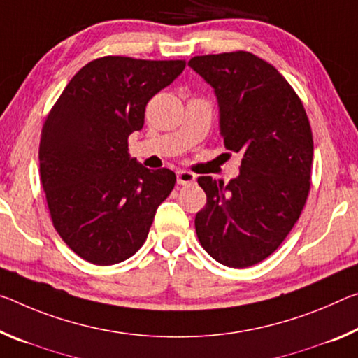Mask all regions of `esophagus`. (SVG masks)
I'll use <instances>...</instances> for the list:
<instances>
[{"mask_svg": "<svg viewBox=\"0 0 358 358\" xmlns=\"http://www.w3.org/2000/svg\"><path fill=\"white\" fill-rule=\"evenodd\" d=\"M196 181V175L188 172V170H178L177 172V183L178 185H191Z\"/></svg>", "mask_w": 358, "mask_h": 358, "instance_id": "1", "label": "esophagus"}]
</instances>
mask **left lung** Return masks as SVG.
<instances>
[{
  "label": "left lung",
  "mask_w": 358,
  "mask_h": 358,
  "mask_svg": "<svg viewBox=\"0 0 358 358\" xmlns=\"http://www.w3.org/2000/svg\"><path fill=\"white\" fill-rule=\"evenodd\" d=\"M188 65L215 90L226 150L242 155L228 185L197 178L207 203L196 234L218 263L248 268L279 248L303 212L314 156L309 119L287 79L257 55H197Z\"/></svg>",
  "instance_id": "left-lung-1"
}]
</instances>
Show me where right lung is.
<instances>
[{
  "instance_id": "right-lung-1",
  "label": "right lung",
  "mask_w": 358,
  "mask_h": 358,
  "mask_svg": "<svg viewBox=\"0 0 358 358\" xmlns=\"http://www.w3.org/2000/svg\"><path fill=\"white\" fill-rule=\"evenodd\" d=\"M185 60L108 55L84 65L55 101L39 141V173L52 224L78 257L110 266L143 245L172 192V170L129 155L146 103L185 70Z\"/></svg>"
}]
</instances>
